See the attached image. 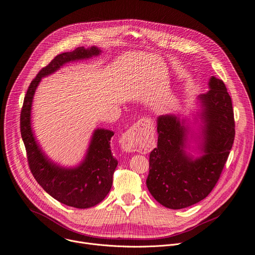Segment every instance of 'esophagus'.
<instances>
[{
  "instance_id": "34e87169",
  "label": "esophagus",
  "mask_w": 255,
  "mask_h": 255,
  "mask_svg": "<svg viewBox=\"0 0 255 255\" xmlns=\"http://www.w3.org/2000/svg\"><path fill=\"white\" fill-rule=\"evenodd\" d=\"M149 124L150 123L147 119H142L121 136V145L125 151L133 152L143 151L145 149L149 142Z\"/></svg>"
}]
</instances>
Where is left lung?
Instances as JSON below:
<instances>
[{"instance_id": "obj_1", "label": "left lung", "mask_w": 255, "mask_h": 255, "mask_svg": "<svg viewBox=\"0 0 255 255\" xmlns=\"http://www.w3.org/2000/svg\"><path fill=\"white\" fill-rule=\"evenodd\" d=\"M208 88L197 97L193 120L181 114L156 120L158 142L150 153L146 184L154 199L170 209L186 208L207 197L234 143V112L227 88L215 76L209 78Z\"/></svg>"}]
</instances>
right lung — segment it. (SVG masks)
<instances>
[{
  "label": "right lung",
  "instance_id": "1",
  "mask_svg": "<svg viewBox=\"0 0 255 255\" xmlns=\"http://www.w3.org/2000/svg\"><path fill=\"white\" fill-rule=\"evenodd\" d=\"M101 53L97 47H78L72 52L57 55L29 85L20 115L21 136L35 181L54 199L75 208L93 207L109 193L113 173L119 164L110 147L114 132L101 128H95L83 160L74 166H63L52 160L36 140L31 122L32 102L42 78L55 73L67 63L88 60Z\"/></svg>",
  "mask_w": 255,
  "mask_h": 255
}]
</instances>
